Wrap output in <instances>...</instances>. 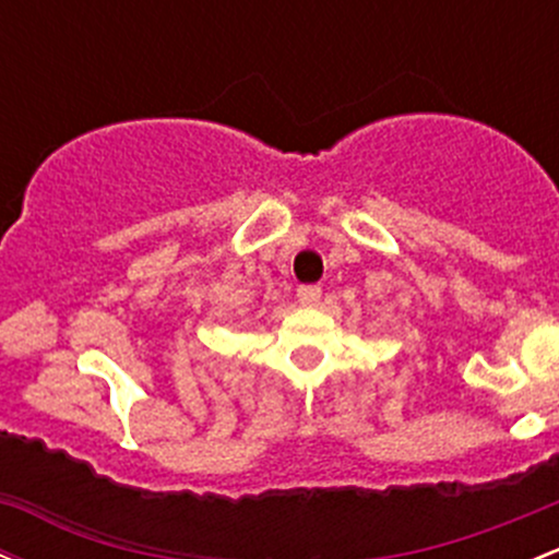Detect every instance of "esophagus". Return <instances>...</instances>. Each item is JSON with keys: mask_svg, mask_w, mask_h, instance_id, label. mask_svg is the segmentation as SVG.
I'll return each mask as SVG.
<instances>
[{"mask_svg": "<svg viewBox=\"0 0 559 559\" xmlns=\"http://www.w3.org/2000/svg\"><path fill=\"white\" fill-rule=\"evenodd\" d=\"M297 302L302 305V308H316V305L321 302V286H299Z\"/></svg>", "mask_w": 559, "mask_h": 559, "instance_id": "esophagus-1", "label": "esophagus"}]
</instances>
